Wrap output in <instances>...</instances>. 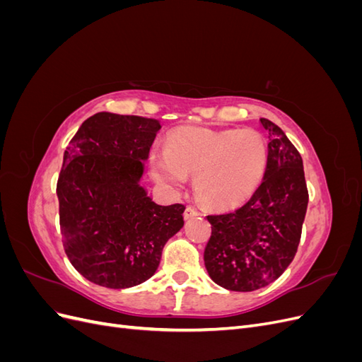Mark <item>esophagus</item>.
<instances>
[{
  "mask_svg": "<svg viewBox=\"0 0 362 362\" xmlns=\"http://www.w3.org/2000/svg\"><path fill=\"white\" fill-rule=\"evenodd\" d=\"M198 214H199V211L196 210V208L192 206V205H189L184 210V218H185V221H187V218H190V217H193V216H198Z\"/></svg>",
  "mask_w": 362,
  "mask_h": 362,
  "instance_id": "obj_1",
  "label": "esophagus"
}]
</instances>
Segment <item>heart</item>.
<instances>
[{"label": "heart", "mask_w": 362, "mask_h": 362, "mask_svg": "<svg viewBox=\"0 0 362 362\" xmlns=\"http://www.w3.org/2000/svg\"><path fill=\"white\" fill-rule=\"evenodd\" d=\"M267 166V141L257 129L187 127L168 137L163 154L151 161V173L170 190H180L193 175L194 194L204 204L235 208L255 194Z\"/></svg>", "instance_id": "1"}]
</instances>
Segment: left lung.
<instances>
[{"label":"left lung","instance_id":"obj_1","mask_svg":"<svg viewBox=\"0 0 362 362\" xmlns=\"http://www.w3.org/2000/svg\"><path fill=\"white\" fill-rule=\"evenodd\" d=\"M259 122L269 134V166L259 189L237 210L206 216L211 237L205 267L217 286L231 291L262 288L286 272L308 206L299 151L278 125L264 117Z\"/></svg>","mask_w":362,"mask_h":362}]
</instances>
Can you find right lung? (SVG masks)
<instances>
[{
  "mask_svg": "<svg viewBox=\"0 0 362 362\" xmlns=\"http://www.w3.org/2000/svg\"><path fill=\"white\" fill-rule=\"evenodd\" d=\"M160 120L96 113L64 151L57 181L60 231L75 270L96 286L129 288L154 275L184 226L182 204L157 205L140 187Z\"/></svg>",
  "mask_w": 362,
  "mask_h": 362,
  "instance_id": "obj_1",
  "label": "right lung"
}]
</instances>
